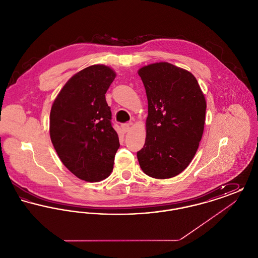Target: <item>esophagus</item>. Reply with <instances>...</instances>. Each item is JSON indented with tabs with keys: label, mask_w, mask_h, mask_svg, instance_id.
I'll return each instance as SVG.
<instances>
[{
	"label": "esophagus",
	"mask_w": 258,
	"mask_h": 258,
	"mask_svg": "<svg viewBox=\"0 0 258 258\" xmlns=\"http://www.w3.org/2000/svg\"><path fill=\"white\" fill-rule=\"evenodd\" d=\"M131 124H132L131 123H124L121 124V127H122L123 133H127L128 132V130L131 127Z\"/></svg>",
	"instance_id": "34e87169"
}]
</instances>
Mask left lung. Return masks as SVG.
I'll list each match as a JSON object with an SVG mask.
<instances>
[{"instance_id":"8db88e82","label":"left lung","mask_w":258,"mask_h":258,"mask_svg":"<svg viewBox=\"0 0 258 258\" xmlns=\"http://www.w3.org/2000/svg\"><path fill=\"white\" fill-rule=\"evenodd\" d=\"M148 98L147 135L137 152L148 176L168 179L184 171L202 138L206 100L197 78L168 62H156L138 72Z\"/></svg>"}]
</instances>
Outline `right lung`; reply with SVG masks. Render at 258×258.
<instances>
[{"instance_id":"obj_1","label":"right lung","mask_w":258,"mask_h":258,"mask_svg":"<svg viewBox=\"0 0 258 258\" xmlns=\"http://www.w3.org/2000/svg\"><path fill=\"white\" fill-rule=\"evenodd\" d=\"M115 77L108 67H88L62 87L50 112V137L60 160L88 182L110 175L120 147L105 99Z\"/></svg>"}]
</instances>
